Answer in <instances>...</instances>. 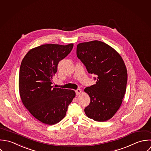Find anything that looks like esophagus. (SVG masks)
<instances>
[{"instance_id": "esophagus-1", "label": "esophagus", "mask_w": 151, "mask_h": 151, "mask_svg": "<svg viewBox=\"0 0 151 151\" xmlns=\"http://www.w3.org/2000/svg\"><path fill=\"white\" fill-rule=\"evenodd\" d=\"M81 89H78L76 91V94H77V95H78V94H79L81 93Z\"/></svg>"}]
</instances>
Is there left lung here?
<instances>
[{
	"label": "left lung",
	"instance_id": "obj_1",
	"mask_svg": "<svg viewBox=\"0 0 151 151\" xmlns=\"http://www.w3.org/2000/svg\"><path fill=\"white\" fill-rule=\"evenodd\" d=\"M78 58L88 72L96 75V84L88 87L91 102L86 115L96 121L112 118L120 107L127 83V70L120 55L107 44L95 40L78 44Z\"/></svg>",
	"mask_w": 151,
	"mask_h": 151
}]
</instances>
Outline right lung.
Returning a JSON list of instances; mask_svg holds the SVG:
<instances>
[{
  "label": "right lung",
  "instance_id": "right-lung-1",
  "mask_svg": "<svg viewBox=\"0 0 151 151\" xmlns=\"http://www.w3.org/2000/svg\"><path fill=\"white\" fill-rule=\"evenodd\" d=\"M73 47V44L41 45L30 50L22 61L19 79L21 100L31 115L44 124L54 125L62 120L75 97L73 90L51 86L59 62Z\"/></svg>",
  "mask_w": 151,
  "mask_h": 151
}]
</instances>
